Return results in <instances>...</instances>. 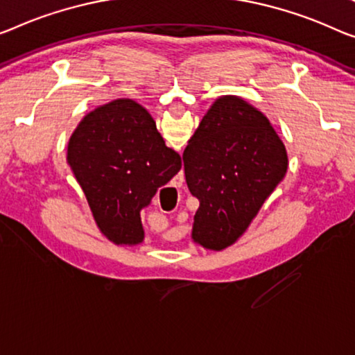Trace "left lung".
Here are the masks:
<instances>
[{"instance_id":"left-lung-1","label":"left lung","mask_w":355,"mask_h":355,"mask_svg":"<svg viewBox=\"0 0 355 355\" xmlns=\"http://www.w3.org/2000/svg\"><path fill=\"white\" fill-rule=\"evenodd\" d=\"M189 191L199 199L193 241L223 250L244 234L287 173L282 140L245 100H215L183 151Z\"/></svg>"}]
</instances>
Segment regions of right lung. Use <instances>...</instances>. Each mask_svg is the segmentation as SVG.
<instances>
[{
	"label": "right lung",
	"instance_id": "right-lung-1",
	"mask_svg": "<svg viewBox=\"0 0 355 355\" xmlns=\"http://www.w3.org/2000/svg\"><path fill=\"white\" fill-rule=\"evenodd\" d=\"M67 161L100 231L118 245L144 241L140 210L182 168L151 114L130 98L84 116L68 141Z\"/></svg>",
	"mask_w": 355,
	"mask_h": 355
}]
</instances>
